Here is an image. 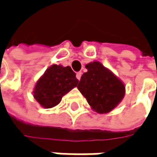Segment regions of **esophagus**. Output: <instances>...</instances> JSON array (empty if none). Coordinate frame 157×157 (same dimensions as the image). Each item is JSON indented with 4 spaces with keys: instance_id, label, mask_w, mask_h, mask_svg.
<instances>
[{
    "instance_id": "1",
    "label": "esophagus",
    "mask_w": 157,
    "mask_h": 157,
    "mask_svg": "<svg viewBox=\"0 0 157 157\" xmlns=\"http://www.w3.org/2000/svg\"><path fill=\"white\" fill-rule=\"evenodd\" d=\"M81 75H82V72H78V73H77L76 77H77V78H78V80H80V78H81Z\"/></svg>"
}]
</instances>
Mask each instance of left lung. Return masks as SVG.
Wrapping results in <instances>:
<instances>
[{
  "instance_id": "8db88e82",
  "label": "left lung",
  "mask_w": 157,
  "mask_h": 157,
  "mask_svg": "<svg viewBox=\"0 0 157 157\" xmlns=\"http://www.w3.org/2000/svg\"><path fill=\"white\" fill-rule=\"evenodd\" d=\"M88 69L79 80L78 90L98 113H108L123 99L125 86L109 69L94 61L86 65Z\"/></svg>"
}]
</instances>
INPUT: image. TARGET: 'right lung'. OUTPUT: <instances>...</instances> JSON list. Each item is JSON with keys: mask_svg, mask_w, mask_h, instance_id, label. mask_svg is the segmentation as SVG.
<instances>
[{"mask_svg": "<svg viewBox=\"0 0 157 157\" xmlns=\"http://www.w3.org/2000/svg\"><path fill=\"white\" fill-rule=\"evenodd\" d=\"M78 78L70 67L52 65L38 80L34 88L35 99L45 108L57 106L64 95L78 85Z\"/></svg>", "mask_w": 157, "mask_h": 157, "instance_id": "add662e5", "label": "right lung"}]
</instances>
